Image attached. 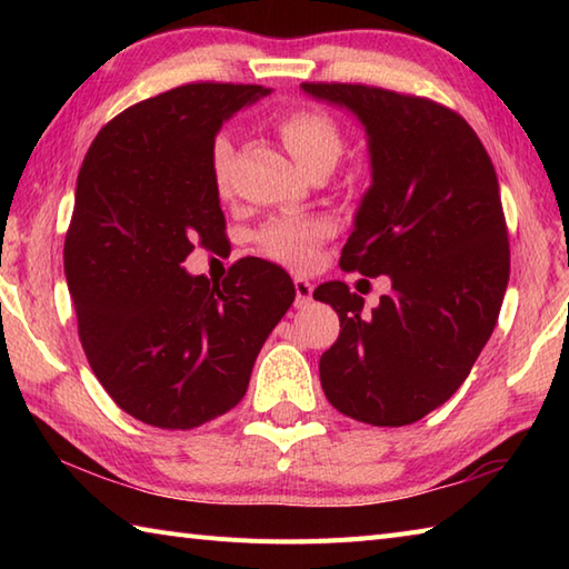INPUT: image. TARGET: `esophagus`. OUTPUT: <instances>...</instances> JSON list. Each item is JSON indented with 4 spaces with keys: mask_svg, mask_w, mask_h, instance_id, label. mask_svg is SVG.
<instances>
[{
    "mask_svg": "<svg viewBox=\"0 0 569 569\" xmlns=\"http://www.w3.org/2000/svg\"><path fill=\"white\" fill-rule=\"evenodd\" d=\"M293 286H296V308H306L312 300V283L308 281V278L296 276Z\"/></svg>",
    "mask_w": 569,
    "mask_h": 569,
    "instance_id": "1",
    "label": "esophagus"
}]
</instances>
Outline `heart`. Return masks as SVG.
<instances>
[{"label":"heart","mask_w":569,"mask_h":569,"mask_svg":"<svg viewBox=\"0 0 569 569\" xmlns=\"http://www.w3.org/2000/svg\"><path fill=\"white\" fill-rule=\"evenodd\" d=\"M278 131H281L288 151L296 156V161L303 168L322 161L337 163L342 153L345 141L340 129L325 114L288 112L278 122ZM229 161H232V141L227 134H220L210 149L212 178L220 190H227L229 186ZM325 234H328V224L316 220V217L286 214L266 224L259 241L269 257L291 266H308L316 259V249Z\"/></svg>","instance_id":"obj_1"}]
</instances>
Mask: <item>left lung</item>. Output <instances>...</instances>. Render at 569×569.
I'll use <instances>...</instances> for the list:
<instances>
[{
  "mask_svg": "<svg viewBox=\"0 0 569 569\" xmlns=\"http://www.w3.org/2000/svg\"><path fill=\"white\" fill-rule=\"evenodd\" d=\"M300 90L365 129L371 183L340 266L391 278L371 312L342 281L316 288L340 316L322 391L355 420L410 426L452 398L497 328L511 266L497 171L475 129L438 102L342 82Z\"/></svg>",
  "mask_w": 569,
  "mask_h": 569,
  "instance_id": "1",
  "label": "left lung"
}]
</instances>
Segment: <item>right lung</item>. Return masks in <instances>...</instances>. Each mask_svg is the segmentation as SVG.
I'll list each match as a JSON object with an SVG mask.
<instances>
[{
    "mask_svg": "<svg viewBox=\"0 0 569 569\" xmlns=\"http://www.w3.org/2000/svg\"><path fill=\"white\" fill-rule=\"evenodd\" d=\"M261 84L192 82L114 117L84 156L63 261L94 377L141 422L190 430L234 408L296 286L281 266L237 261L222 283L183 261L224 244L210 149Z\"/></svg>",
    "mask_w": 569,
    "mask_h": 569,
    "instance_id": "right-lung-1",
    "label": "right lung"
}]
</instances>
